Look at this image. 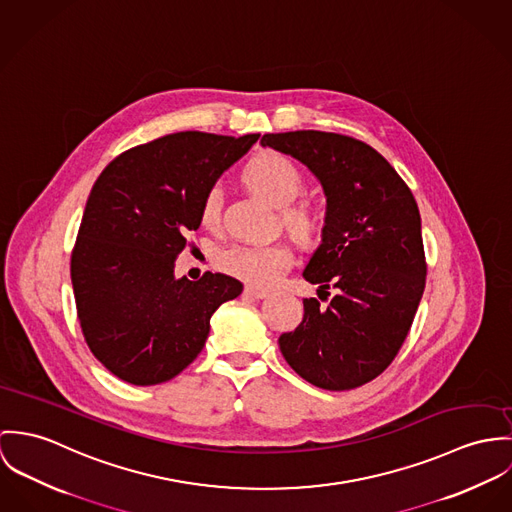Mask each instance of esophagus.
Here are the masks:
<instances>
[{"label": "esophagus", "instance_id": "obj_1", "mask_svg": "<svg viewBox=\"0 0 512 512\" xmlns=\"http://www.w3.org/2000/svg\"><path fill=\"white\" fill-rule=\"evenodd\" d=\"M243 294H245V296H251V298H265L269 292L263 290V288H255V286H245Z\"/></svg>", "mask_w": 512, "mask_h": 512}]
</instances>
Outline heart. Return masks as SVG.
<instances>
[{"mask_svg":"<svg viewBox=\"0 0 512 512\" xmlns=\"http://www.w3.org/2000/svg\"><path fill=\"white\" fill-rule=\"evenodd\" d=\"M247 184L277 208L290 206L304 188L300 169L277 151H267L255 157L245 169ZM222 186L214 184L202 202V222L212 226L220 218ZM284 222L298 237L308 239L314 235V218L302 208H286ZM292 265V251L283 243H235L218 255V267L231 277L269 288L283 277Z\"/></svg>","mask_w":512,"mask_h":512,"instance_id":"obj_1","label":"heart"}]
</instances>
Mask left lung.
Here are the masks:
<instances>
[{"mask_svg": "<svg viewBox=\"0 0 512 512\" xmlns=\"http://www.w3.org/2000/svg\"><path fill=\"white\" fill-rule=\"evenodd\" d=\"M261 145L298 159L320 180L322 243L302 277L320 284L318 296L336 290L328 308L302 300L304 318L279 338L281 353L314 387L357 389L397 357L424 292L416 200L387 159L353 137L308 129L267 133Z\"/></svg>", "mask_w": 512, "mask_h": 512, "instance_id": "obj_1", "label": "left lung"}]
</instances>
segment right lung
Wrapping results in <instances>:
<instances>
[{
	"mask_svg": "<svg viewBox=\"0 0 512 512\" xmlns=\"http://www.w3.org/2000/svg\"><path fill=\"white\" fill-rule=\"evenodd\" d=\"M259 133L180 131L137 145L98 176L70 259L84 340L94 357L137 387L171 381L202 351L212 314L241 294L222 273L174 277L186 233L222 172Z\"/></svg>",
	"mask_w": 512,
	"mask_h": 512,
	"instance_id": "right-lung-1",
	"label": "right lung"
}]
</instances>
